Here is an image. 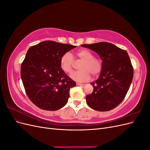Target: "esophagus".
<instances>
[{
  "label": "esophagus",
  "mask_w": 150,
  "mask_h": 150,
  "mask_svg": "<svg viewBox=\"0 0 150 150\" xmlns=\"http://www.w3.org/2000/svg\"><path fill=\"white\" fill-rule=\"evenodd\" d=\"M77 86H85L84 84H81V83H76Z\"/></svg>",
  "instance_id": "obj_1"
}]
</instances>
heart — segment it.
<instances>
[{"instance_id": "obj_1", "label": "heart", "mask_w": 150, "mask_h": 150, "mask_svg": "<svg viewBox=\"0 0 150 150\" xmlns=\"http://www.w3.org/2000/svg\"><path fill=\"white\" fill-rule=\"evenodd\" d=\"M75 57L83 62L79 66L81 71L73 72L71 78L78 83L86 82L90 79L91 74L97 77L103 69V61L101 59L94 57L92 52L88 49H81L75 54ZM60 67L65 73H70L73 68L74 59L72 54L66 52L60 58Z\"/></svg>"}]
</instances>
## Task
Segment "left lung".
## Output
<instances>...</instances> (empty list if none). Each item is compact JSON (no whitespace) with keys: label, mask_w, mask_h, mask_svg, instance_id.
I'll list each match as a JSON object with an SVG mask.
<instances>
[{"label":"left lung","mask_w":150,"mask_h":150,"mask_svg":"<svg viewBox=\"0 0 150 150\" xmlns=\"http://www.w3.org/2000/svg\"><path fill=\"white\" fill-rule=\"evenodd\" d=\"M96 52L103 61L99 78L91 83L94 89L86 97L88 105L99 111H110L122 101L133 78V67L125 50L111 43L83 44Z\"/></svg>","instance_id":"obj_1"}]
</instances>
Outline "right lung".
I'll list each match as a JSON object with an SVG mask.
<instances>
[{
    "label": "right lung",
    "mask_w": 150,
    "mask_h": 150,
    "mask_svg": "<svg viewBox=\"0 0 150 150\" xmlns=\"http://www.w3.org/2000/svg\"><path fill=\"white\" fill-rule=\"evenodd\" d=\"M76 46L52 40L31 46L21 64V76L27 95L35 106L56 111L67 102L76 83L60 67V58Z\"/></svg>",
    "instance_id": "right-lung-1"
}]
</instances>
